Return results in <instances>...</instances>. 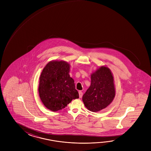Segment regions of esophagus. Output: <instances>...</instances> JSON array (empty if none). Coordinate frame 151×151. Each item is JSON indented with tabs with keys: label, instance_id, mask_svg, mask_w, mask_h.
I'll list each match as a JSON object with an SVG mask.
<instances>
[{
	"label": "esophagus",
	"instance_id": "1",
	"mask_svg": "<svg viewBox=\"0 0 151 151\" xmlns=\"http://www.w3.org/2000/svg\"><path fill=\"white\" fill-rule=\"evenodd\" d=\"M79 95L80 98H81V97H82V95H83V93H82V92L81 91H79Z\"/></svg>",
	"mask_w": 151,
	"mask_h": 151
}]
</instances>
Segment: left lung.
<instances>
[{"label": "left lung", "mask_w": 151, "mask_h": 151, "mask_svg": "<svg viewBox=\"0 0 151 151\" xmlns=\"http://www.w3.org/2000/svg\"><path fill=\"white\" fill-rule=\"evenodd\" d=\"M115 95L114 79L110 69L101 66L91 75V85L82 97L88 110L98 112L107 107Z\"/></svg>", "instance_id": "left-lung-1"}]
</instances>
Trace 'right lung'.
<instances>
[{
	"label": "right lung",
	"mask_w": 151,
	"mask_h": 151,
	"mask_svg": "<svg viewBox=\"0 0 151 151\" xmlns=\"http://www.w3.org/2000/svg\"><path fill=\"white\" fill-rule=\"evenodd\" d=\"M69 72L70 64L63 60L50 61L43 69L39 79V93L48 109L54 112L62 110L72 99L79 98Z\"/></svg>",
	"instance_id": "obj_1"
}]
</instances>
